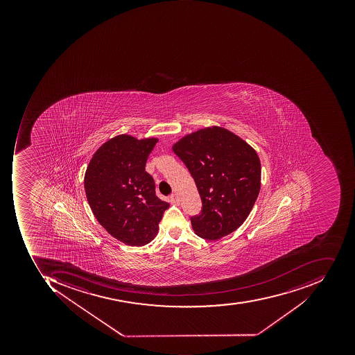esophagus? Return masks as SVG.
I'll use <instances>...</instances> for the list:
<instances>
[{
	"label": "esophagus",
	"mask_w": 355,
	"mask_h": 355,
	"mask_svg": "<svg viewBox=\"0 0 355 355\" xmlns=\"http://www.w3.org/2000/svg\"><path fill=\"white\" fill-rule=\"evenodd\" d=\"M169 202H171V204H179L180 200H179L178 196L176 194H172L169 196Z\"/></svg>",
	"instance_id": "obj_1"
}]
</instances>
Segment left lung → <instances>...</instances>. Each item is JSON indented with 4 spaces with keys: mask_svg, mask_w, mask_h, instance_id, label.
Returning <instances> with one entry per match:
<instances>
[{
    "mask_svg": "<svg viewBox=\"0 0 355 355\" xmlns=\"http://www.w3.org/2000/svg\"><path fill=\"white\" fill-rule=\"evenodd\" d=\"M173 151L188 167L202 198V212L191 218L195 234L218 240L238 230L259 194L261 165L255 149L214 125L183 137Z\"/></svg>",
    "mask_w": 355,
    "mask_h": 355,
    "instance_id": "8db88e82",
    "label": "left lung"
}]
</instances>
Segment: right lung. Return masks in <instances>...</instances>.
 <instances>
[{
  "label": "right lung",
  "mask_w": 355,
  "mask_h": 355,
  "mask_svg": "<svg viewBox=\"0 0 355 355\" xmlns=\"http://www.w3.org/2000/svg\"><path fill=\"white\" fill-rule=\"evenodd\" d=\"M157 141L155 137L117 135L98 148L86 168L84 188L94 216L127 245L153 241L169 207L157 197L155 181L145 171Z\"/></svg>",
  "instance_id": "1"
}]
</instances>
